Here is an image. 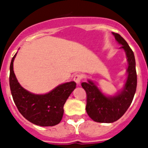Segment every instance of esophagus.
<instances>
[{"instance_id":"obj_1","label":"esophagus","mask_w":148,"mask_h":148,"mask_svg":"<svg viewBox=\"0 0 148 148\" xmlns=\"http://www.w3.org/2000/svg\"><path fill=\"white\" fill-rule=\"evenodd\" d=\"M73 80L75 81L78 84H79L81 83V81L82 80V75L81 74H76L73 78Z\"/></svg>"}]
</instances>
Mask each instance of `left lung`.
<instances>
[{
	"label": "left lung",
	"instance_id": "left-lung-1",
	"mask_svg": "<svg viewBox=\"0 0 148 148\" xmlns=\"http://www.w3.org/2000/svg\"><path fill=\"white\" fill-rule=\"evenodd\" d=\"M113 34L126 53L128 61L127 79L121 92L114 96L104 95L92 81L82 83V87L87 93L86 111L96 122L112 123L119 119L131 104L136 90L137 75L133 50L119 34Z\"/></svg>",
	"mask_w": 148,
	"mask_h": 148
}]
</instances>
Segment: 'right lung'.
Segmentation results:
<instances>
[{
  "instance_id": "1",
  "label": "right lung",
  "mask_w": 148,
  "mask_h": 148,
  "mask_svg": "<svg viewBox=\"0 0 148 148\" xmlns=\"http://www.w3.org/2000/svg\"><path fill=\"white\" fill-rule=\"evenodd\" d=\"M17 54V53H16ZM13 56L10 64V86L13 101L21 114L32 124L49 127L58 125L64 114V105L75 88V82L62 84L44 95H36L23 89L13 70Z\"/></svg>"
}]
</instances>
